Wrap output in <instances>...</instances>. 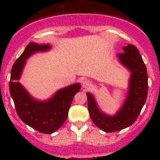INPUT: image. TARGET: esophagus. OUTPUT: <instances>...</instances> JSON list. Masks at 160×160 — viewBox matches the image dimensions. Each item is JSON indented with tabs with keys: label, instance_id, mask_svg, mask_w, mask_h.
Segmentation results:
<instances>
[{
	"label": "esophagus",
	"instance_id": "34e87169",
	"mask_svg": "<svg viewBox=\"0 0 160 160\" xmlns=\"http://www.w3.org/2000/svg\"><path fill=\"white\" fill-rule=\"evenodd\" d=\"M91 82L89 80H83V81H82V87H83V89L87 90V89H89V88L91 87Z\"/></svg>",
	"mask_w": 160,
	"mask_h": 160
}]
</instances>
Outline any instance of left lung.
Wrapping results in <instances>:
<instances>
[{
    "mask_svg": "<svg viewBox=\"0 0 160 160\" xmlns=\"http://www.w3.org/2000/svg\"><path fill=\"white\" fill-rule=\"evenodd\" d=\"M123 50L124 52L117 57L131 75L126 99L116 114L109 115L103 112L93 95L87 93L90 118L97 127L105 132H117L132 125L139 115L147 98L148 74L139 51L131 44L123 47Z\"/></svg>",
    "mask_w": 160,
    "mask_h": 160,
    "instance_id": "1",
    "label": "left lung"
}]
</instances>
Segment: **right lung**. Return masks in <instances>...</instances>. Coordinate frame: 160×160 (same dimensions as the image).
Listing matches in <instances>:
<instances>
[{
  "instance_id": "obj_1",
  "label": "right lung",
  "mask_w": 160,
  "mask_h": 160,
  "mask_svg": "<svg viewBox=\"0 0 160 160\" xmlns=\"http://www.w3.org/2000/svg\"><path fill=\"white\" fill-rule=\"evenodd\" d=\"M50 49L49 43L30 42L13 65L9 83L11 96L18 117L28 126L44 134L53 133L63 125L74 95L81 88L80 83H73L57 90L49 99L39 101L32 98L21 84L19 80L26 59L35 53L47 52Z\"/></svg>"
}]
</instances>
